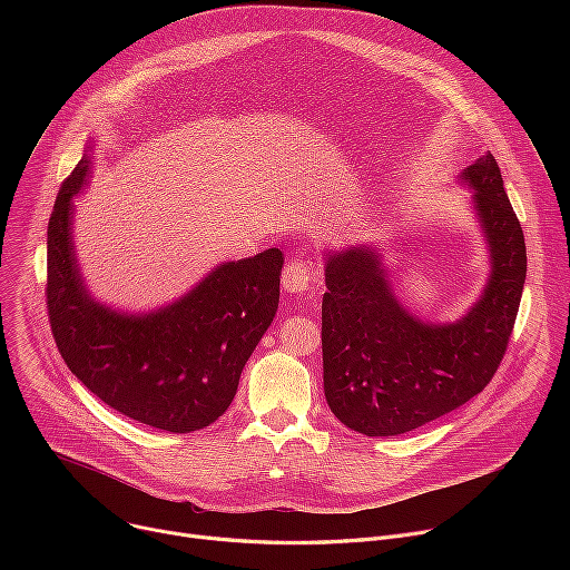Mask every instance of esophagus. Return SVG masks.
Instances as JSON below:
<instances>
[{"label": "esophagus", "instance_id": "obj_1", "mask_svg": "<svg viewBox=\"0 0 570 570\" xmlns=\"http://www.w3.org/2000/svg\"><path fill=\"white\" fill-rule=\"evenodd\" d=\"M315 271L308 262L304 259H297L293 257L284 273H282V286L286 293H302V291H308L313 284H315Z\"/></svg>", "mask_w": 570, "mask_h": 570}]
</instances>
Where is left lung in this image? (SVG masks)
Instances as JSON below:
<instances>
[{
    "label": "left lung",
    "instance_id": "1",
    "mask_svg": "<svg viewBox=\"0 0 570 570\" xmlns=\"http://www.w3.org/2000/svg\"><path fill=\"white\" fill-rule=\"evenodd\" d=\"M490 253V277L455 322L405 308L379 248L324 253L322 367L332 413L367 438L420 429L466 403L499 370L525 284V238L492 153L460 174Z\"/></svg>",
    "mask_w": 570,
    "mask_h": 570
}]
</instances>
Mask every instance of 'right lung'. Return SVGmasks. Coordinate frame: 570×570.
I'll return each instance as SVG.
<instances>
[{"mask_svg": "<svg viewBox=\"0 0 570 570\" xmlns=\"http://www.w3.org/2000/svg\"><path fill=\"white\" fill-rule=\"evenodd\" d=\"M92 161L86 153L62 183L47 229V308L58 352L121 415L169 433L205 429L229 409L277 313L282 250L218 264L167 306L117 311L92 297L71 240L73 196Z\"/></svg>", "mask_w": 570, "mask_h": 570, "instance_id": "right-lung-1", "label": "right lung"}]
</instances>
